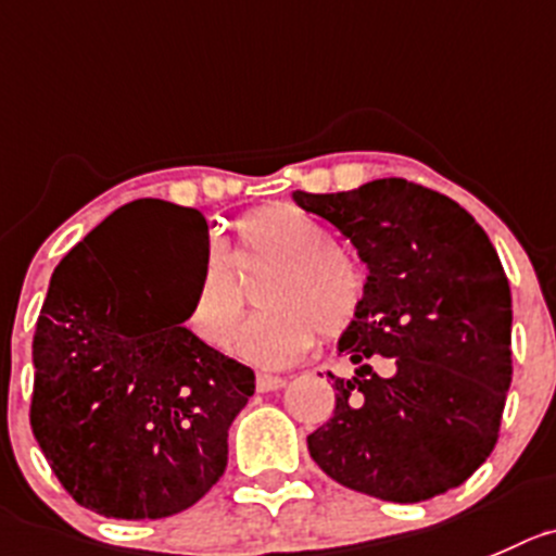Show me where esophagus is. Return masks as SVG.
<instances>
[{
    "mask_svg": "<svg viewBox=\"0 0 556 556\" xmlns=\"http://www.w3.org/2000/svg\"><path fill=\"white\" fill-rule=\"evenodd\" d=\"M283 384H287V379L273 377V374H258V377H256L258 393H273V390H281Z\"/></svg>",
    "mask_w": 556,
    "mask_h": 556,
    "instance_id": "esophagus-1",
    "label": "esophagus"
}]
</instances>
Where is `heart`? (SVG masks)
I'll return each mask as SVG.
<instances>
[{"mask_svg":"<svg viewBox=\"0 0 556 556\" xmlns=\"http://www.w3.org/2000/svg\"><path fill=\"white\" fill-rule=\"evenodd\" d=\"M231 251L210 240L188 308V327L213 349H224L242 314L248 278L267 267L256 287L253 319L237 332L235 349L248 363L283 368L300 361L316 341H338L361 321L368 300V273L332 231L294 204H267L245 213L235 226Z\"/></svg>","mask_w":556,"mask_h":556,"instance_id":"obj_1","label":"heart"}]
</instances>
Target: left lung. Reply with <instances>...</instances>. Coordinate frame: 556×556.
<instances>
[{
    "mask_svg": "<svg viewBox=\"0 0 556 556\" xmlns=\"http://www.w3.org/2000/svg\"><path fill=\"white\" fill-rule=\"evenodd\" d=\"M368 264V300L338 352L336 409L308 437L336 483L388 502L462 485L500 440L510 388V287L494 245L453 199L388 177L341 193H294ZM371 359H388L382 378Z\"/></svg>",
    "mask_w": 556,
    "mask_h": 556,
    "instance_id": "obj_1",
    "label": "left lung"
}]
</instances>
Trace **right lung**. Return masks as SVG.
Returning a JSON list of instances; mask_svg holds the SVG:
<instances>
[{
	"instance_id": "add662e5",
	"label": "right lung",
	"mask_w": 556,
	"mask_h": 556,
	"mask_svg": "<svg viewBox=\"0 0 556 556\" xmlns=\"http://www.w3.org/2000/svg\"><path fill=\"white\" fill-rule=\"evenodd\" d=\"M147 242L202 256L207 220L161 199L116 210L56 264L31 341V433L62 489L105 519H163L202 500L256 388L185 327L193 289L172 292Z\"/></svg>"
}]
</instances>
